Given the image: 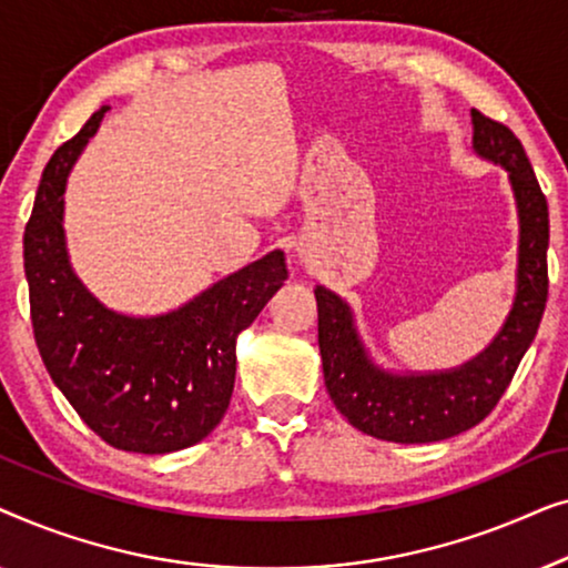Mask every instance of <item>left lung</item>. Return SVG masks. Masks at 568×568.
I'll use <instances>...</instances> for the list:
<instances>
[{"mask_svg":"<svg viewBox=\"0 0 568 568\" xmlns=\"http://www.w3.org/2000/svg\"><path fill=\"white\" fill-rule=\"evenodd\" d=\"M473 146L509 170L519 209L517 297L509 321L484 354L442 375L393 377L367 359L346 302L317 286V344L331 400L369 437L422 445L484 422L507 390L538 333L548 300V201L515 131L473 108Z\"/></svg>","mask_w":568,"mask_h":568,"instance_id":"obj_1","label":"left lung"}]
</instances>
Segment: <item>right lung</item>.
<instances>
[{"mask_svg": "<svg viewBox=\"0 0 568 568\" xmlns=\"http://www.w3.org/2000/svg\"><path fill=\"white\" fill-rule=\"evenodd\" d=\"M105 111L92 113L43 170L22 237L30 321L51 379L100 439L126 453H175L222 422L235 387L237 333L290 274L284 253L274 251L175 313L126 317L100 305L69 266L61 196Z\"/></svg>", "mask_w": 568, "mask_h": 568, "instance_id": "right-lung-1", "label": "right lung"}]
</instances>
